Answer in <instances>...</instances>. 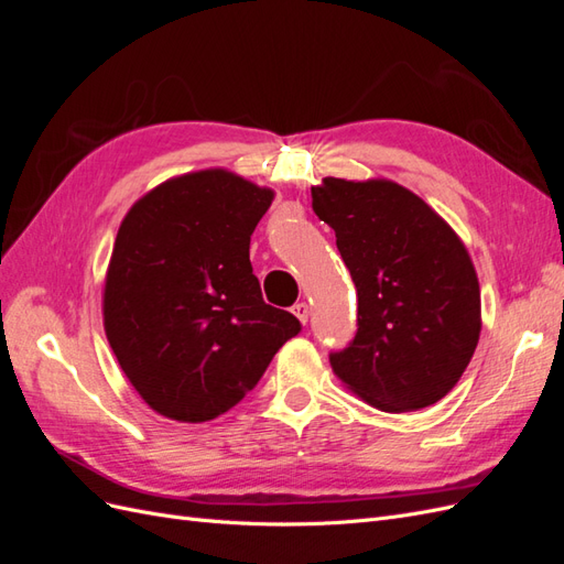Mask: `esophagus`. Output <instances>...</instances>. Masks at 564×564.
Returning a JSON list of instances; mask_svg holds the SVG:
<instances>
[{
	"label": "esophagus",
	"mask_w": 564,
	"mask_h": 564,
	"mask_svg": "<svg viewBox=\"0 0 564 564\" xmlns=\"http://www.w3.org/2000/svg\"><path fill=\"white\" fill-rule=\"evenodd\" d=\"M292 313L299 317V322L301 324H305V322H308V315H311V308H308V303H305V301H301V303H296L294 305V308H292Z\"/></svg>",
	"instance_id": "esophagus-1"
}]
</instances>
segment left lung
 I'll list each match as a JSON object with an SVG mask.
<instances>
[{
  "instance_id": "1",
  "label": "left lung",
  "mask_w": 564,
  "mask_h": 564,
  "mask_svg": "<svg viewBox=\"0 0 564 564\" xmlns=\"http://www.w3.org/2000/svg\"><path fill=\"white\" fill-rule=\"evenodd\" d=\"M311 195L357 289V334L329 355L334 373L381 412L435 404L464 377L482 332L466 245L395 181L327 176Z\"/></svg>"
}]
</instances>
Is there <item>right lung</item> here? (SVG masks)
<instances>
[{
	"instance_id": "right-lung-1",
	"label": "right lung",
	"mask_w": 564,
	"mask_h": 564,
	"mask_svg": "<svg viewBox=\"0 0 564 564\" xmlns=\"http://www.w3.org/2000/svg\"><path fill=\"white\" fill-rule=\"evenodd\" d=\"M275 191L228 169L152 187L117 230L104 327L124 377L181 423L226 414L259 383L301 322L263 301L251 232Z\"/></svg>"
}]
</instances>
